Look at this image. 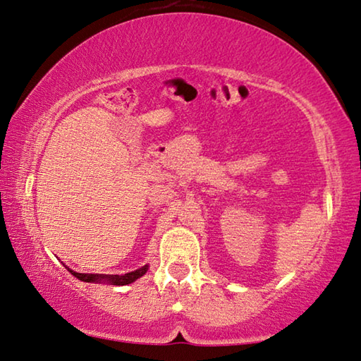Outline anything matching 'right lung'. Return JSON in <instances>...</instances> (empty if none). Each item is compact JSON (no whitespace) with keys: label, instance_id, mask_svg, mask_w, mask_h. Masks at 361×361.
I'll return each instance as SVG.
<instances>
[{"label":"right lung","instance_id":"obj_1","mask_svg":"<svg viewBox=\"0 0 361 361\" xmlns=\"http://www.w3.org/2000/svg\"><path fill=\"white\" fill-rule=\"evenodd\" d=\"M68 269V267H67ZM147 269H149V265H144V267H140L134 271H129V274L125 275H104V274H76V271L70 270V274L75 275L76 279H80L81 281H87V283H100V281H109L111 285H116V286H123V285H129V283L135 281L137 279H140L142 275L145 274Z\"/></svg>","mask_w":361,"mask_h":361}]
</instances>
